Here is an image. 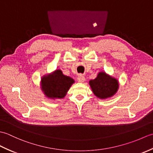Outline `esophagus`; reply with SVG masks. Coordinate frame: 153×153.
<instances>
[{"instance_id":"34e87169","label":"esophagus","mask_w":153,"mask_h":153,"mask_svg":"<svg viewBox=\"0 0 153 153\" xmlns=\"http://www.w3.org/2000/svg\"><path fill=\"white\" fill-rule=\"evenodd\" d=\"M85 77H84L83 76H82V75H79V76L77 77V81H78L80 83H83L85 82Z\"/></svg>"}]
</instances>
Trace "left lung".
Wrapping results in <instances>:
<instances>
[{
	"instance_id": "obj_1",
	"label": "left lung",
	"mask_w": 153,
	"mask_h": 153,
	"mask_svg": "<svg viewBox=\"0 0 153 153\" xmlns=\"http://www.w3.org/2000/svg\"><path fill=\"white\" fill-rule=\"evenodd\" d=\"M89 84L94 95L100 99L114 96L119 88L118 80L105 71H100L95 79L89 81Z\"/></svg>"
}]
</instances>
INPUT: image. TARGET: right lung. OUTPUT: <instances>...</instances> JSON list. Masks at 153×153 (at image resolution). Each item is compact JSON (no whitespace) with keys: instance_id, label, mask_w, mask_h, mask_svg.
<instances>
[{"instance_id":"obj_1","label":"right lung","mask_w":153,"mask_h":153,"mask_svg":"<svg viewBox=\"0 0 153 153\" xmlns=\"http://www.w3.org/2000/svg\"><path fill=\"white\" fill-rule=\"evenodd\" d=\"M75 81L65 76L60 70L44 75L41 79V89L45 97L51 99H63Z\"/></svg>"}]
</instances>
